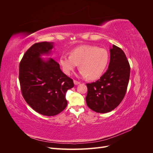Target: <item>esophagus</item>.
<instances>
[{"label": "esophagus", "mask_w": 153, "mask_h": 153, "mask_svg": "<svg viewBox=\"0 0 153 153\" xmlns=\"http://www.w3.org/2000/svg\"><path fill=\"white\" fill-rule=\"evenodd\" d=\"M73 82H74V84H75V85H78V84H80V82H78V81L75 80H73Z\"/></svg>", "instance_id": "obj_1"}]
</instances>
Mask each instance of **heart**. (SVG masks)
Masks as SVG:
<instances>
[{
  "label": "heart",
  "instance_id": "heart-1",
  "mask_svg": "<svg viewBox=\"0 0 153 153\" xmlns=\"http://www.w3.org/2000/svg\"><path fill=\"white\" fill-rule=\"evenodd\" d=\"M108 60V53L105 49L96 46L83 45L71 51L70 55H62L59 62L66 75H70L79 65V75L94 80L103 75Z\"/></svg>",
  "mask_w": 153,
  "mask_h": 153
}]
</instances>
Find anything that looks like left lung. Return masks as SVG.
<instances>
[{
    "mask_svg": "<svg viewBox=\"0 0 153 153\" xmlns=\"http://www.w3.org/2000/svg\"><path fill=\"white\" fill-rule=\"evenodd\" d=\"M108 68L98 80L87 84V106L98 113H107L121 102L128 85L130 66L126 55L117 46L110 48Z\"/></svg>",
    "mask_w": 153,
    "mask_h": 153,
    "instance_id": "1",
    "label": "left lung"
}]
</instances>
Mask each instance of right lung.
Segmentation results:
<instances>
[{
  "mask_svg": "<svg viewBox=\"0 0 153 153\" xmlns=\"http://www.w3.org/2000/svg\"><path fill=\"white\" fill-rule=\"evenodd\" d=\"M53 48L52 42L35 43L25 53L19 67L23 96L31 108L46 116H53L66 107V94L73 81L52 58L43 59Z\"/></svg>",
  "mask_w": 153,
  "mask_h": 153,
  "instance_id": "1",
  "label": "right lung"
}]
</instances>
